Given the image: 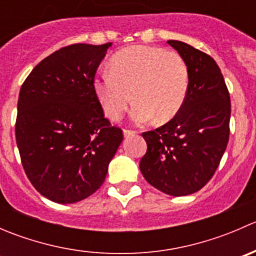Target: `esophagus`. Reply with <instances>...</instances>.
<instances>
[{
  "mask_svg": "<svg viewBox=\"0 0 256 256\" xmlns=\"http://www.w3.org/2000/svg\"><path fill=\"white\" fill-rule=\"evenodd\" d=\"M135 135H136V131L128 130V128H125V130H124V136H125V138H131V136H135Z\"/></svg>",
  "mask_w": 256,
  "mask_h": 256,
  "instance_id": "34e87169",
  "label": "esophagus"
}]
</instances>
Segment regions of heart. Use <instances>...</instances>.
<instances>
[{
  "label": "heart",
  "instance_id": "b5f03b06",
  "mask_svg": "<svg viewBox=\"0 0 256 256\" xmlns=\"http://www.w3.org/2000/svg\"><path fill=\"white\" fill-rule=\"evenodd\" d=\"M95 96L105 115L118 120L136 100L131 118L147 124L164 122L182 109L190 89V70L177 52L150 46H131L114 54L110 70L95 76Z\"/></svg>",
  "mask_w": 256,
  "mask_h": 256
}]
</instances>
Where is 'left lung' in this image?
I'll use <instances>...</instances> for the list:
<instances>
[{"label": "left lung", "instance_id": "1", "mask_svg": "<svg viewBox=\"0 0 256 256\" xmlns=\"http://www.w3.org/2000/svg\"><path fill=\"white\" fill-rule=\"evenodd\" d=\"M167 43L187 64L190 89L171 121L142 134L147 151L140 170L154 188L180 197L204 187L218 168L229 140L230 96L210 56L180 40Z\"/></svg>", "mask_w": 256, "mask_h": 256}]
</instances>
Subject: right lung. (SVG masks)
Masks as SVG:
<instances>
[{"mask_svg": "<svg viewBox=\"0 0 256 256\" xmlns=\"http://www.w3.org/2000/svg\"><path fill=\"white\" fill-rule=\"evenodd\" d=\"M112 43L72 44L34 66L17 104L16 141L33 187L52 202L85 200L104 183L122 130L112 126L92 89Z\"/></svg>", "mask_w": 256, "mask_h": 256, "instance_id": "right-lung-1", "label": "right lung"}]
</instances>
